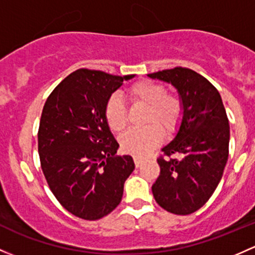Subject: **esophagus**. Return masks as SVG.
Listing matches in <instances>:
<instances>
[{
  "label": "esophagus",
  "mask_w": 255,
  "mask_h": 255,
  "mask_svg": "<svg viewBox=\"0 0 255 255\" xmlns=\"http://www.w3.org/2000/svg\"><path fill=\"white\" fill-rule=\"evenodd\" d=\"M134 163H135V167H140L141 166V160L139 157H134Z\"/></svg>",
  "instance_id": "1"
}]
</instances>
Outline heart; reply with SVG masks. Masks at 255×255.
<instances>
[{
    "label": "heart",
    "instance_id": "obj_1",
    "mask_svg": "<svg viewBox=\"0 0 255 255\" xmlns=\"http://www.w3.org/2000/svg\"><path fill=\"white\" fill-rule=\"evenodd\" d=\"M133 106L145 107L141 129H132L121 135V148L134 156H145L162 140V132L173 135L179 129L184 116V105L176 94H168L162 84L139 80L126 90ZM104 119L114 133H121L128 122L127 110L117 95H111L104 107Z\"/></svg>",
    "mask_w": 255,
    "mask_h": 255
}]
</instances>
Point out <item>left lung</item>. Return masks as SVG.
Wrapping results in <instances>:
<instances>
[{
	"label": "left lung",
	"mask_w": 255,
	"mask_h": 255,
	"mask_svg": "<svg viewBox=\"0 0 255 255\" xmlns=\"http://www.w3.org/2000/svg\"><path fill=\"white\" fill-rule=\"evenodd\" d=\"M177 88L184 105L178 133L157 157L152 184L156 203L168 213L189 215L210 199L229 159L230 123L221 96L208 79L183 67L148 74Z\"/></svg>",
	"instance_id": "left-lung-1"
}]
</instances>
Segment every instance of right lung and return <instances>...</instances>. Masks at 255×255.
<instances>
[{
    "label": "right lung",
    "instance_id": "right-lung-1",
    "mask_svg": "<svg viewBox=\"0 0 255 255\" xmlns=\"http://www.w3.org/2000/svg\"><path fill=\"white\" fill-rule=\"evenodd\" d=\"M133 77L77 69L52 90L42 109L37 132L42 172L56 199L77 218L109 215L134 170L132 156L115 155L120 145L104 119L107 99Z\"/></svg>",
    "mask_w": 255,
    "mask_h": 255
}]
</instances>
